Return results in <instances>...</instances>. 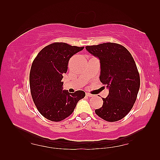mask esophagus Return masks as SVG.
<instances>
[{
  "label": "esophagus",
  "instance_id": "34e87169",
  "mask_svg": "<svg viewBox=\"0 0 160 160\" xmlns=\"http://www.w3.org/2000/svg\"><path fill=\"white\" fill-rule=\"evenodd\" d=\"M86 95H87V96H88V97H93V94H91V93H86Z\"/></svg>",
  "mask_w": 160,
  "mask_h": 160
}]
</instances>
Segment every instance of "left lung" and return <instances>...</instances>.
<instances>
[{"label": "left lung", "instance_id": "left-lung-1", "mask_svg": "<svg viewBox=\"0 0 160 160\" xmlns=\"http://www.w3.org/2000/svg\"><path fill=\"white\" fill-rule=\"evenodd\" d=\"M86 49L100 59V80L109 89L108 96L102 98V107L95 112L107 122L120 120L133 107L140 86L133 58L124 46L114 42L87 46Z\"/></svg>", "mask_w": 160, "mask_h": 160}]
</instances>
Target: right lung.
<instances>
[{
    "instance_id": "obj_1",
    "label": "right lung",
    "mask_w": 160,
    "mask_h": 160,
    "mask_svg": "<svg viewBox=\"0 0 160 160\" xmlns=\"http://www.w3.org/2000/svg\"><path fill=\"white\" fill-rule=\"evenodd\" d=\"M84 47L53 42L44 47L33 60L29 73L31 94L37 109L47 120H64L73 113L78 102L85 96L83 91L71 93L62 90L61 81L71 57Z\"/></svg>"
}]
</instances>
